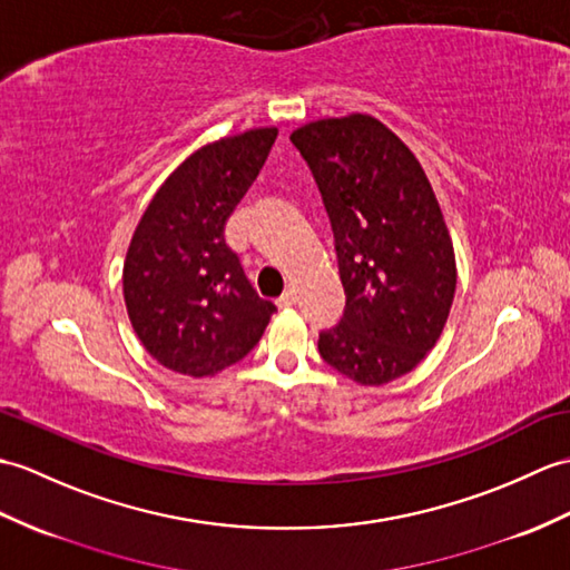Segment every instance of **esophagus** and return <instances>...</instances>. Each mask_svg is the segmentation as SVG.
I'll list each match as a JSON object with an SVG mask.
<instances>
[{"instance_id": "obj_1", "label": "esophagus", "mask_w": 570, "mask_h": 570, "mask_svg": "<svg viewBox=\"0 0 570 570\" xmlns=\"http://www.w3.org/2000/svg\"><path fill=\"white\" fill-rule=\"evenodd\" d=\"M276 303H279V308H294L296 306V303H298V296H296V291L294 288H288L286 291V294L279 298V301H276Z\"/></svg>"}]
</instances>
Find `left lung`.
<instances>
[{
  "instance_id": "left-lung-1",
  "label": "left lung",
  "mask_w": 570,
  "mask_h": 570,
  "mask_svg": "<svg viewBox=\"0 0 570 570\" xmlns=\"http://www.w3.org/2000/svg\"><path fill=\"white\" fill-rule=\"evenodd\" d=\"M333 223L347 306L317 350L360 386L405 376L452 311L456 257L413 150L368 114L317 118L291 134Z\"/></svg>"
}]
</instances>
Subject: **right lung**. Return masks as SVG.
Here are the masks:
<instances>
[{
    "label": "right lung",
    "instance_id": "add662e5",
    "mask_svg": "<svg viewBox=\"0 0 570 570\" xmlns=\"http://www.w3.org/2000/svg\"><path fill=\"white\" fill-rule=\"evenodd\" d=\"M276 134L274 126L249 128L191 153L130 237L126 311L142 347L169 372L216 376L247 356L276 311L225 245V220L253 187Z\"/></svg>",
    "mask_w": 570,
    "mask_h": 570
}]
</instances>
